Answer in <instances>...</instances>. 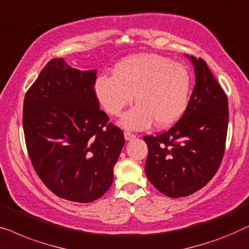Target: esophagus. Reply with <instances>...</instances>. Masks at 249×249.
I'll return each mask as SVG.
<instances>
[{
	"label": "esophagus",
	"instance_id": "1",
	"mask_svg": "<svg viewBox=\"0 0 249 249\" xmlns=\"http://www.w3.org/2000/svg\"><path fill=\"white\" fill-rule=\"evenodd\" d=\"M124 136H125V140H127V141H129V140H133V139L136 138L135 134H133V133L127 132V131L124 132Z\"/></svg>",
	"mask_w": 249,
	"mask_h": 249
}]
</instances>
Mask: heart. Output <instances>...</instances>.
<instances>
[{"label": "heart", "mask_w": 249, "mask_h": 249, "mask_svg": "<svg viewBox=\"0 0 249 249\" xmlns=\"http://www.w3.org/2000/svg\"><path fill=\"white\" fill-rule=\"evenodd\" d=\"M113 73L114 76H99L94 91L113 116H118L135 97L138 105L121 120L125 128L144 129L153 121L157 127H167L186 110L192 78L180 63L157 54H139L118 63Z\"/></svg>", "instance_id": "1"}]
</instances>
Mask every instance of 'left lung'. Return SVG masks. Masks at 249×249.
<instances>
[{
    "instance_id": "1",
    "label": "left lung",
    "mask_w": 249,
    "mask_h": 249,
    "mask_svg": "<svg viewBox=\"0 0 249 249\" xmlns=\"http://www.w3.org/2000/svg\"><path fill=\"white\" fill-rule=\"evenodd\" d=\"M195 87L179 121L168 131L144 136L148 144L145 174L169 197H183L204 187L225 155L228 98L204 59L191 56Z\"/></svg>"
}]
</instances>
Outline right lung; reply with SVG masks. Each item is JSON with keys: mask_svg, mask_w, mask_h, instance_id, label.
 <instances>
[{"mask_svg": "<svg viewBox=\"0 0 249 249\" xmlns=\"http://www.w3.org/2000/svg\"><path fill=\"white\" fill-rule=\"evenodd\" d=\"M96 70L53 58L28 89L23 133L35 171L50 191L72 202L103 196L114 179L124 133L99 108Z\"/></svg>", "mask_w": 249, "mask_h": 249, "instance_id": "1", "label": "right lung"}]
</instances>
